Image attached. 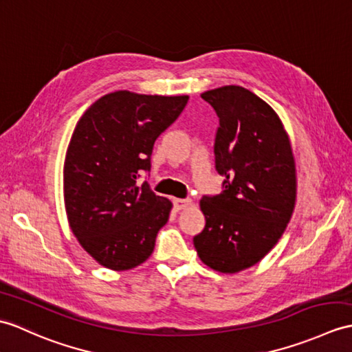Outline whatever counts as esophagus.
<instances>
[{
  "instance_id": "34e87169",
  "label": "esophagus",
  "mask_w": 352,
  "mask_h": 352,
  "mask_svg": "<svg viewBox=\"0 0 352 352\" xmlns=\"http://www.w3.org/2000/svg\"><path fill=\"white\" fill-rule=\"evenodd\" d=\"M173 202H174V207H175L177 211L184 210V208L192 206V201L190 199H178V198H175Z\"/></svg>"
}]
</instances>
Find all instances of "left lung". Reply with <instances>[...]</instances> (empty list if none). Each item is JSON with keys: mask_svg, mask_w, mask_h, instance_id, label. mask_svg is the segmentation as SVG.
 I'll use <instances>...</instances> for the list:
<instances>
[{"mask_svg": "<svg viewBox=\"0 0 352 352\" xmlns=\"http://www.w3.org/2000/svg\"><path fill=\"white\" fill-rule=\"evenodd\" d=\"M201 97L219 117L214 159L225 179L222 193L202 196L206 228L193 244L204 264L232 274L259 263L287 230L296 162L280 118L256 94L226 85Z\"/></svg>", "mask_w": 352, "mask_h": 352, "instance_id": "obj_1", "label": "left lung"}]
</instances>
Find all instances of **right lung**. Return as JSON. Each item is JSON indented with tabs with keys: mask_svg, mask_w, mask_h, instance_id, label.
<instances>
[{
	"mask_svg": "<svg viewBox=\"0 0 352 352\" xmlns=\"http://www.w3.org/2000/svg\"><path fill=\"white\" fill-rule=\"evenodd\" d=\"M189 96L122 89L96 100L73 130L64 160V206L79 244L100 265L122 272L145 263L173 204L142 170L156 139L183 112Z\"/></svg>",
	"mask_w": 352,
	"mask_h": 352,
	"instance_id": "add662e5",
	"label": "right lung"
}]
</instances>
